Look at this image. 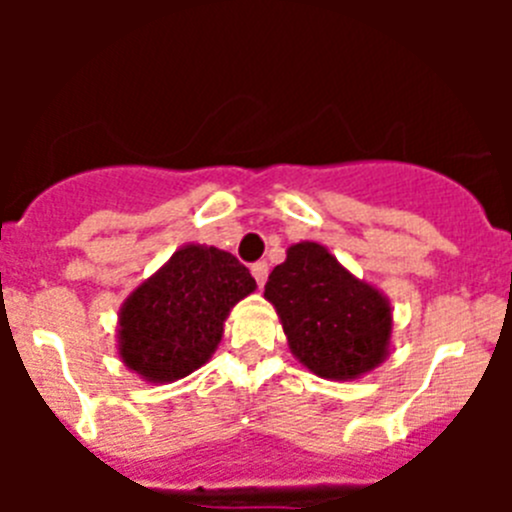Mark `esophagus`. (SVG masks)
Segmentation results:
<instances>
[{"label": "esophagus", "mask_w": 512, "mask_h": 512, "mask_svg": "<svg viewBox=\"0 0 512 512\" xmlns=\"http://www.w3.org/2000/svg\"><path fill=\"white\" fill-rule=\"evenodd\" d=\"M251 274H253V279H256V284H259V287H264L266 277H269V264H266V261H256V264L251 266Z\"/></svg>", "instance_id": "obj_1"}]
</instances>
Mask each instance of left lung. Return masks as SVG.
<instances>
[{
  "label": "left lung",
  "instance_id": "obj_1",
  "mask_svg": "<svg viewBox=\"0 0 512 512\" xmlns=\"http://www.w3.org/2000/svg\"><path fill=\"white\" fill-rule=\"evenodd\" d=\"M264 297L282 320L292 356L318 377L359 379L390 356V300L320 243L289 246Z\"/></svg>",
  "mask_w": 512,
  "mask_h": 512
}]
</instances>
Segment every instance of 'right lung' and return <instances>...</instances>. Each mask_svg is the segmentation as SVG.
<instances>
[{
  "instance_id": "add662e5",
  "label": "right lung",
  "mask_w": 512,
  "mask_h": 512,
  "mask_svg": "<svg viewBox=\"0 0 512 512\" xmlns=\"http://www.w3.org/2000/svg\"><path fill=\"white\" fill-rule=\"evenodd\" d=\"M256 289L233 253L189 243L138 284L117 315V354L140 379L169 384L210 361L235 302Z\"/></svg>"
}]
</instances>
